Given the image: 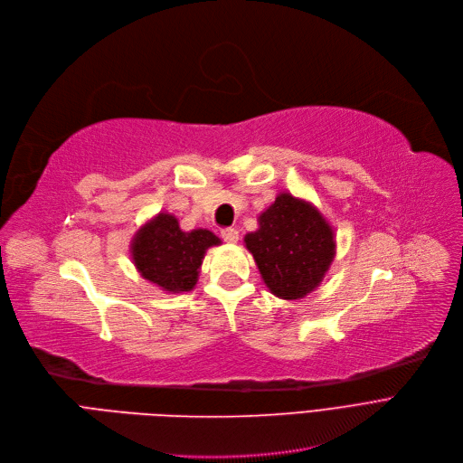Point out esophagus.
<instances>
[{
	"mask_svg": "<svg viewBox=\"0 0 463 463\" xmlns=\"http://www.w3.org/2000/svg\"><path fill=\"white\" fill-rule=\"evenodd\" d=\"M220 235H222L226 243H237V241H239V232L235 228H226V230L220 232Z\"/></svg>",
	"mask_w": 463,
	"mask_h": 463,
	"instance_id": "obj_1",
	"label": "esophagus"
}]
</instances>
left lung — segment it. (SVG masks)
Wrapping results in <instances>:
<instances>
[{
    "instance_id": "obj_1",
    "label": "left lung",
    "mask_w": 463,
    "mask_h": 463,
    "mask_svg": "<svg viewBox=\"0 0 463 463\" xmlns=\"http://www.w3.org/2000/svg\"><path fill=\"white\" fill-rule=\"evenodd\" d=\"M258 222L245 245L271 294L280 299L311 294L335 256L332 226L315 205L292 194H279Z\"/></svg>"
}]
</instances>
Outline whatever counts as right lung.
I'll return each instance as SVG.
<instances>
[{
    "label": "right lung",
    "instance_id": "right-lung-1",
    "mask_svg": "<svg viewBox=\"0 0 463 463\" xmlns=\"http://www.w3.org/2000/svg\"><path fill=\"white\" fill-rule=\"evenodd\" d=\"M220 239L209 230L183 232L167 213L154 216L131 241V258L139 273L162 290L190 292L200 275L203 256Z\"/></svg>",
    "mask_w": 463,
    "mask_h": 463
}]
</instances>
